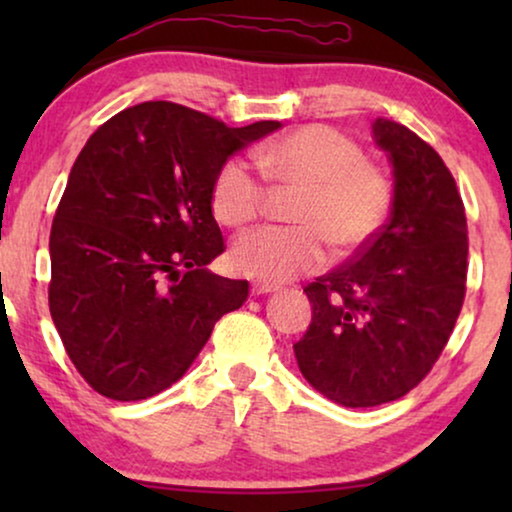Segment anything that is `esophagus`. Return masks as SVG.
Listing matches in <instances>:
<instances>
[{"instance_id": "obj_1", "label": "esophagus", "mask_w": 512, "mask_h": 512, "mask_svg": "<svg viewBox=\"0 0 512 512\" xmlns=\"http://www.w3.org/2000/svg\"><path fill=\"white\" fill-rule=\"evenodd\" d=\"M272 291H277L275 284H265V282L251 284V293H254V296H263V293H272Z\"/></svg>"}]
</instances>
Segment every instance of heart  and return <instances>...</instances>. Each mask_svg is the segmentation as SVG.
Listing matches in <instances>:
<instances>
[{
	"label": "heart",
	"mask_w": 512,
	"mask_h": 512,
	"mask_svg": "<svg viewBox=\"0 0 512 512\" xmlns=\"http://www.w3.org/2000/svg\"><path fill=\"white\" fill-rule=\"evenodd\" d=\"M256 163L272 184L298 188L291 221L242 235L230 249L240 275L284 282L324 268L328 247L335 256L359 254L382 233L394 209V177L366 158L356 139L328 125H303L256 151ZM265 202L263 177L247 160L230 158L214 174L209 205L216 221L244 228Z\"/></svg>",
	"instance_id": "1"
}]
</instances>
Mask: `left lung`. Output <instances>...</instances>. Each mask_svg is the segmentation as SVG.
I'll return each mask as SVG.
<instances>
[{"label": "left lung", "instance_id": "obj_1", "mask_svg": "<svg viewBox=\"0 0 512 512\" xmlns=\"http://www.w3.org/2000/svg\"><path fill=\"white\" fill-rule=\"evenodd\" d=\"M373 132L394 165V209L366 249L305 286L312 324L293 345L305 380L347 408L415 389L466 296L468 228L452 172L405 125L377 118Z\"/></svg>", "mask_w": 512, "mask_h": 512}]
</instances>
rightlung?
Masks as SVG:
<instances>
[{
	"label": "right lung",
	"mask_w": 512,
	"mask_h": 512,
	"mask_svg": "<svg viewBox=\"0 0 512 512\" xmlns=\"http://www.w3.org/2000/svg\"><path fill=\"white\" fill-rule=\"evenodd\" d=\"M279 125L228 128L158 100L123 109L90 135L55 209L48 307L97 394H160L216 321L247 300V279L205 268L226 249L209 188L233 153Z\"/></svg>",
	"instance_id": "add662e5"
}]
</instances>
